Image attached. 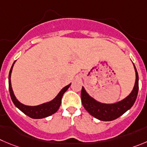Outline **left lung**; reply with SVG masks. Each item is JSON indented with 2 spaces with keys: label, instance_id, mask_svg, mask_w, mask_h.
<instances>
[{
  "label": "left lung",
  "instance_id": "8db88e82",
  "mask_svg": "<svg viewBox=\"0 0 147 147\" xmlns=\"http://www.w3.org/2000/svg\"><path fill=\"white\" fill-rule=\"evenodd\" d=\"M134 67L136 72V82L134 87L131 94L121 101L112 104L101 103L90 96L85 88L83 86L82 87V104L86 110L90 115L101 121H112L118 118L132 107L136 100L138 92V75L134 64Z\"/></svg>",
  "mask_w": 147,
  "mask_h": 147
}]
</instances>
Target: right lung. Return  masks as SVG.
I'll list each match as a JSON object with an SVG mask.
<instances>
[{"label":"right lung","instance_id":"1","mask_svg":"<svg viewBox=\"0 0 147 147\" xmlns=\"http://www.w3.org/2000/svg\"><path fill=\"white\" fill-rule=\"evenodd\" d=\"M15 62H16V61L12 64V67L11 68L9 75V93H10L12 101H13L15 106L20 110H21L23 113H24L26 115L33 119L44 118V117H49L50 115L54 114L55 112H57L59 108L60 105H61V98H62L64 93L67 91V89L69 88V86H71V83L63 88L60 90L59 93L57 94V96L55 97L53 99H52L51 101L43 103V104H41L40 105H37V106H27V105H23L20 101H19V100L15 96L11 87V75L12 69H13V67L14 65Z\"/></svg>","mask_w":147,"mask_h":147}]
</instances>
